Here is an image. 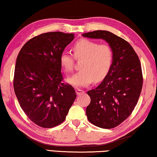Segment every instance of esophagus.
<instances>
[{
  "label": "esophagus",
  "instance_id": "obj_1",
  "mask_svg": "<svg viewBox=\"0 0 157 157\" xmlns=\"http://www.w3.org/2000/svg\"><path fill=\"white\" fill-rule=\"evenodd\" d=\"M84 92H85V91L82 90V89H76V93H77V94H78V95H79V94H82L84 93Z\"/></svg>",
  "mask_w": 157,
  "mask_h": 157
}]
</instances>
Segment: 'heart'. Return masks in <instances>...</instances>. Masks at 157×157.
Returning a JSON list of instances; mask_svg holds the SVG:
<instances>
[{
	"mask_svg": "<svg viewBox=\"0 0 157 157\" xmlns=\"http://www.w3.org/2000/svg\"><path fill=\"white\" fill-rule=\"evenodd\" d=\"M74 57L82 60L80 71L67 78L68 84L75 87L88 86L92 81L100 82L108 73L113 62L114 54L108 44H100L90 40H80L73 44ZM74 57L69 52H62L60 65L66 73L73 71Z\"/></svg>",
	"mask_w": 157,
	"mask_h": 157,
	"instance_id": "obj_1",
	"label": "heart"
}]
</instances>
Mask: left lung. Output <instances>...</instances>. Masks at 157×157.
<instances>
[{"mask_svg": "<svg viewBox=\"0 0 157 157\" xmlns=\"http://www.w3.org/2000/svg\"><path fill=\"white\" fill-rule=\"evenodd\" d=\"M82 36L103 39L113 51L108 73L96 89L87 91L91 102L86 109L91 124L113 128L128 117L138 103L143 82L140 62L131 44L110 31H95Z\"/></svg>", "mask_w": 157, "mask_h": 157, "instance_id": "1", "label": "left lung"}]
</instances>
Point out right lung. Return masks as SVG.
<instances>
[{
	"label": "right lung",
	"instance_id": "1",
	"mask_svg": "<svg viewBox=\"0 0 157 157\" xmlns=\"http://www.w3.org/2000/svg\"><path fill=\"white\" fill-rule=\"evenodd\" d=\"M74 38L63 32L40 34L29 40L17 56L14 93L25 114L40 127L61 124L76 98L73 86L63 82L59 61Z\"/></svg>",
	"mask_w": 157,
	"mask_h": 157
}]
</instances>
